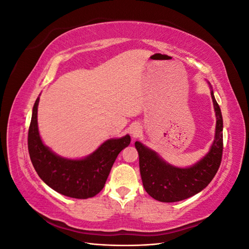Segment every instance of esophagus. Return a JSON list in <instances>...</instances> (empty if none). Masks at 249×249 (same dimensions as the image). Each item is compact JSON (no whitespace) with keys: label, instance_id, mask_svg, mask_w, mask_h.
<instances>
[{"label":"esophagus","instance_id":"1","mask_svg":"<svg viewBox=\"0 0 249 249\" xmlns=\"http://www.w3.org/2000/svg\"><path fill=\"white\" fill-rule=\"evenodd\" d=\"M141 132V130H140V126L139 125H136V124H134V125H132L131 126V129H130V134L132 135V137H137L138 136V134Z\"/></svg>","mask_w":249,"mask_h":249}]
</instances>
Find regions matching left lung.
<instances>
[{
    "label": "left lung",
    "mask_w": 249,
    "mask_h": 249,
    "mask_svg": "<svg viewBox=\"0 0 249 249\" xmlns=\"http://www.w3.org/2000/svg\"><path fill=\"white\" fill-rule=\"evenodd\" d=\"M216 112L215 140L209 154L190 168H177L165 163L152 149L139 141L135 146L139 154L142 184L153 198L162 202H175L191 197L210 184L221 164L223 152L222 115L213 91H211Z\"/></svg>",
    "instance_id": "obj_1"
}]
</instances>
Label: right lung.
Here are the masks:
<instances>
[{"label": "right lung", "instance_id": "1", "mask_svg": "<svg viewBox=\"0 0 249 249\" xmlns=\"http://www.w3.org/2000/svg\"><path fill=\"white\" fill-rule=\"evenodd\" d=\"M34 104L32 119L28 132L30 159L37 175L58 193L65 196L86 199L93 197L105 186L118 154L130 144L129 135L110 139L83 160H69L58 157L43 144L37 126V107Z\"/></svg>", "mask_w": 249, "mask_h": 249}]
</instances>
